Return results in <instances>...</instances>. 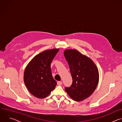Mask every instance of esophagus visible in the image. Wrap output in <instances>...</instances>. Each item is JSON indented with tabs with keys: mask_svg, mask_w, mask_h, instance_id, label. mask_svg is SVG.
<instances>
[{
	"mask_svg": "<svg viewBox=\"0 0 122 122\" xmlns=\"http://www.w3.org/2000/svg\"><path fill=\"white\" fill-rule=\"evenodd\" d=\"M57 83L58 85H61L62 84V82L61 81H57Z\"/></svg>",
	"mask_w": 122,
	"mask_h": 122,
	"instance_id": "obj_1",
	"label": "esophagus"
}]
</instances>
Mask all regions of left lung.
<instances>
[{"label":"left lung","instance_id":"obj_1","mask_svg":"<svg viewBox=\"0 0 122 122\" xmlns=\"http://www.w3.org/2000/svg\"><path fill=\"white\" fill-rule=\"evenodd\" d=\"M64 54L72 78V83L65 89L69 96L76 101L91 96L98 84L99 73L94 62L76 50H66Z\"/></svg>","mask_w":122,"mask_h":122}]
</instances>
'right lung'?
I'll return each instance as SVG.
<instances>
[{
    "label": "right lung",
    "instance_id": "add662e5",
    "mask_svg": "<svg viewBox=\"0 0 122 122\" xmlns=\"http://www.w3.org/2000/svg\"><path fill=\"white\" fill-rule=\"evenodd\" d=\"M59 50L53 49L41 52L35 56L25 67L24 82L34 96L45 98L55 88L57 82L52 76L51 64Z\"/></svg>",
    "mask_w": 122,
    "mask_h": 122
}]
</instances>
